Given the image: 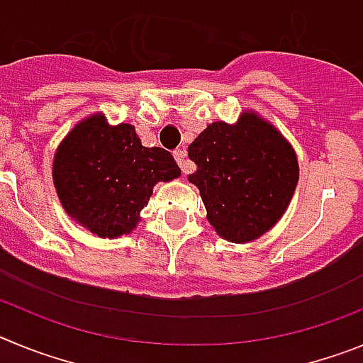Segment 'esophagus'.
Masks as SVG:
<instances>
[{
  "label": "esophagus",
  "instance_id": "obj_1",
  "mask_svg": "<svg viewBox=\"0 0 363 363\" xmlns=\"http://www.w3.org/2000/svg\"><path fill=\"white\" fill-rule=\"evenodd\" d=\"M174 158H176V162H178V165L182 167V172H184V174H189L187 150H185V149H178V150H174Z\"/></svg>",
  "mask_w": 363,
  "mask_h": 363
}]
</instances>
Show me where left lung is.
I'll list each match as a JSON object with an SVG mask.
<instances>
[{
  "instance_id": "8db88e82",
  "label": "left lung",
  "mask_w": 363,
  "mask_h": 363,
  "mask_svg": "<svg viewBox=\"0 0 363 363\" xmlns=\"http://www.w3.org/2000/svg\"><path fill=\"white\" fill-rule=\"evenodd\" d=\"M207 218L221 238L251 242L285 213L298 184L296 154L272 125L245 112L236 125L211 123L189 145Z\"/></svg>"
}]
</instances>
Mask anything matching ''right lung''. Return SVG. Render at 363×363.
<instances>
[{
	"label": "right lung",
	"instance_id": "right-lung-1",
	"mask_svg": "<svg viewBox=\"0 0 363 363\" xmlns=\"http://www.w3.org/2000/svg\"><path fill=\"white\" fill-rule=\"evenodd\" d=\"M182 174L172 154L143 147L133 125L101 114L76 125L54 156V185L67 213L101 238L129 234L158 182Z\"/></svg>",
	"mask_w": 363,
	"mask_h": 363
}]
</instances>
